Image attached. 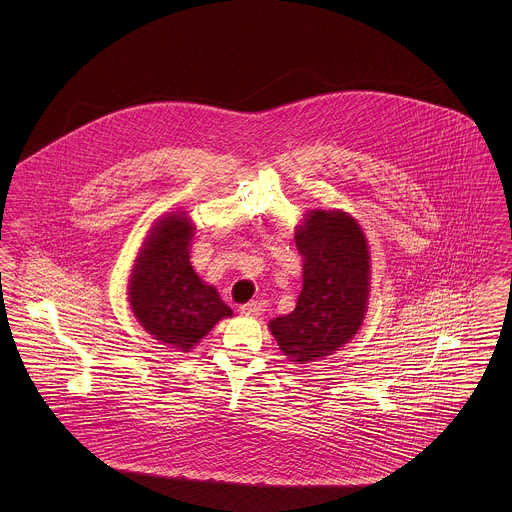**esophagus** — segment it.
<instances>
[{"mask_svg": "<svg viewBox=\"0 0 512 512\" xmlns=\"http://www.w3.org/2000/svg\"><path fill=\"white\" fill-rule=\"evenodd\" d=\"M265 303L263 301H249V303H245L240 307V311H242V315H249V317H257V315H261L263 311H265Z\"/></svg>", "mask_w": 512, "mask_h": 512, "instance_id": "esophagus-1", "label": "esophagus"}]
</instances>
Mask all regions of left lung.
<instances>
[{
	"mask_svg": "<svg viewBox=\"0 0 512 512\" xmlns=\"http://www.w3.org/2000/svg\"><path fill=\"white\" fill-rule=\"evenodd\" d=\"M303 257V290L290 315L268 322L293 365L338 351L361 328L370 292L363 228L343 211H309L295 234Z\"/></svg>",
	"mask_w": 512,
	"mask_h": 512,
	"instance_id": "1",
	"label": "left lung"
}]
</instances>
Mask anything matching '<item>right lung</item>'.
I'll return each mask as SVG.
<instances>
[{"label":"right lung","mask_w":512,"mask_h":512,"mask_svg":"<svg viewBox=\"0 0 512 512\" xmlns=\"http://www.w3.org/2000/svg\"><path fill=\"white\" fill-rule=\"evenodd\" d=\"M195 226L186 213H171L149 230L130 274V309L147 334L190 351L232 309L190 265Z\"/></svg>","instance_id":"add662e5"}]
</instances>
